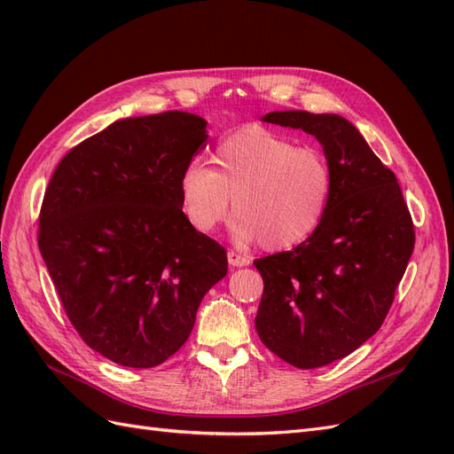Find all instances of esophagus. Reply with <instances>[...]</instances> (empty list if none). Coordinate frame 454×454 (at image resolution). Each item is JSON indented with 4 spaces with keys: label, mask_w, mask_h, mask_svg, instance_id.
I'll use <instances>...</instances> for the list:
<instances>
[{
    "label": "esophagus",
    "mask_w": 454,
    "mask_h": 454,
    "mask_svg": "<svg viewBox=\"0 0 454 454\" xmlns=\"http://www.w3.org/2000/svg\"><path fill=\"white\" fill-rule=\"evenodd\" d=\"M227 259H229V265H232V267H246V265H250V259H248V257L242 255V254L232 252V250L227 252Z\"/></svg>",
    "instance_id": "esophagus-1"
}]
</instances>
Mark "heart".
I'll use <instances>...</instances> for the list:
<instances>
[{
	"mask_svg": "<svg viewBox=\"0 0 454 454\" xmlns=\"http://www.w3.org/2000/svg\"><path fill=\"white\" fill-rule=\"evenodd\" d=\"M214 168L189 162L180 177L182 212L199 232H212L237 214L240 242L290 250L322 225L333 193V172L320 149L261 125H248L217 144Z\"/></svg>",
	"mask_w": 454,
	"mask_h": 454,
	"instance_id": "1",
	"label": "heart"
}]
</instances>
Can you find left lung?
Here are the masks:
<instances>
[{"label": "left lung", "mask_w": 454, "mask_h": 454, "mask_svg": "<svg viewBox=\"0 0 454 454\" xmlns=\"http://www.w3.org/2000/svg\"><path fill=\"white\" fill-rule=\"evenodd\" d=\"M263 121L316 136L333 172L318 231L290 252L254 261L263 278L261 342L290 365L314 369L379 332L413 254L415 227L394 172L352 122L309 112H272Z\"/></svg>", "instance_id": "1"}]
</instances>
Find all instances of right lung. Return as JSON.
<instances>
[{
    "label": "right lung",
    "mask_w": 454,
    "mask_h": 454,
    "mask_svg": "<svg viewBox=\"0 0 454 454\" xmlns=\"http://www.w3.org/2000/svg\"><path fill=\"white\" fill-rule=\"evenodd\" d=\"M206 140L193 114L122 119L67 151L45 189L37 246L66 316L119 365L167 362L227 274L223 246L182 212L180 177Z\"/></svg>",
    "instance_id": "1"
}]
</instances>
